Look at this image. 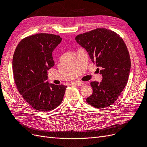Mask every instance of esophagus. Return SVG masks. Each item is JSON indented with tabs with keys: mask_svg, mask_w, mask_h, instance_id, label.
Listing matches in <instances>:
<instances>
[{
	"mask_svg": "<svg viewBox=\"0 0 147 147\" xmlns=\"http://www.w3.org/2000/svg\"><path fill=\"white\" fill-rule=\"evenodd\" d=\"M71 84H74V85L78 86H82L84 85L85 83L83 82H74L71 83Z\"/></svg>",
	"mask_w": 147,
	"mask_h": 147,
	"instance_id": "obj_1",
	"label": "esophagus"
}]
</instances>
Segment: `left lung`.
I'll return each mask as SVG.
<instances>
[{
  "instance_id": "obj_1",
  "label": "left lung",
  "mask_w": 147,
  "mask_h": 147,
  "mask_svg": "<svg viewBox=\"0 0 147 147\" xmlns=\"http://www.w3.org/2000/svg\"><path fill=\"white\" fill-rule=\"evenodd\" d=\"M75 40L86 49L92 63L102 68V81L90 83L93 93L86 98L87 102L99 109L110 106L116 101L129 79L131 62L125 42L104 28L79 34Z\"/></svg>"
}]
</instances>
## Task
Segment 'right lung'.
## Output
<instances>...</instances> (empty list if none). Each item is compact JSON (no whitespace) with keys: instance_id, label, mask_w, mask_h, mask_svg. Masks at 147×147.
<instances>
[{"instance_id":"add662e5","label":"right lung","mask_w":147,"mask_h":147,"mask_svg":"<svg viewBox=\"0 0 147 147\" xmlns=\"http://www.w3.org/2000/svg\"><path fill=\"white\" fill-rule=\"evenodd\" d=\"M62 41L59 36L39 33L26 37L15 49L12 69L20 94L34 109L46 112L58 107L67 86L48 81V70L55 63L52 52Z\"/></svg>"}]
</instances>
